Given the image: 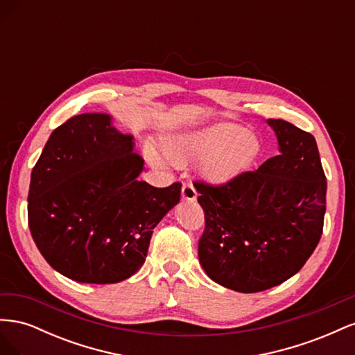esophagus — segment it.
<instances>
[{"label":"esophagus","instance_id":"34e87169","mask_svg":"<svg viewBox=\"0 0 355 355\" xmlns=\"http://www.w3.org/2000/svg\"><path fill=\"white\" fill-rule=\"evenodd\" d=\"M182 198H184L185 201L197 200V191L191 182H185V184L182 185Z\"/></svg>","mask_w":355,"mask_h":355}]
</instances>
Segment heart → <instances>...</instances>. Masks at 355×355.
<instances>
[{
  "instance_id": "b5f03b06",
  "label": "heart",
  "mask_w": 355,
  "mask_h": 355,
  "mask_svg": "<svg viewBox=\"0 0 355 355\" xmlns=\"http://www.w3.org/2000/svg\"><path fill=\"white\" fill-rule=\"evenodd\" d=\"M261 141L253 132L222 123L191 135L170 137L163 145L171 163L202 159V171L214 184L230 182L249 170L261 155ZM149 158L159 164V158L149 151Z\"/></svg>"
}]
</instances>
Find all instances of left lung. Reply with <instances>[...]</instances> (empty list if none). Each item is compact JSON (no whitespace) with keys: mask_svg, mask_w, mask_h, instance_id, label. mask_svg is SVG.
<instances>
[{"mask_svg":"<svg viewBox=\"0 0 355 355\" xmlns=\"http://www.w3.org/2000/svg\"><path fill=\"white\" fill-rule=\"evenodd\" d=\"M280 155L223 184L194 180L204 211L198 257L213 282L256 293L293 277L323 234L327 182L314 136L268 120Z\"/></svg>","mask_w":355,"mask_h":355,"instance_id":"8db88e82","label":"left lung"}]
</instances>
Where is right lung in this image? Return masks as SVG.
Instances as JSON below:
<instances>
[{"label":"right lung","instance_id":"obj_1","mask_svg":"<svg viewBox=\"0 0 355 355\" xmlns=\"http://www.w3.org/2000/svg\"><path fill=\"white\" fill-rule=\"evenodd\" d=\"M144 158L106 114L75 115L32 168L28 223L51 268L73 282L120 283L145 262L153 230L180 200V182L137 180Z\"/></svg>","mask_w":355,"mask_h":355}]
</instances>
